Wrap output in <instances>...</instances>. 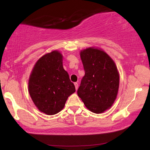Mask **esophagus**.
<instances>
[{
    "instance_id": "esophagus-1",
    "label": "esophagus",
    "mask_w": 150,
    "mask_h": 150,
    "mask_svg": "<svg viewBox=\"0 0 150 150\" xmlns=\"http://www.w3.org/2000/svg\"><path fill=\"white\" fill-rule=\"evenodd\" d=\"M74 85H75L76 89H77L78 87H79V84H78V83H74Z\"/></svg>"
}]
</instances>
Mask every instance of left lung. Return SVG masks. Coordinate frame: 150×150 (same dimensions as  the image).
I'll list each match as a JSON object with an SVG mask.
<instances>
[{
  "label": "left lung",
  "mask_w": 150,
  "mask_h": 150,
  "mask_svg": "<svg viewBox=\"0 0 150 150\" xmlns=\"http://www.w3.org/2000/svg\"><path fill=\"white\" fill-rule=\"evenodd\" d=\"M85 76L77 91L91 112L101 113L113 104L117 95L120 76L112 59L97 48H89L81 52Z\"/></svg>",
  "instance_id": "1"
}]
</instances>
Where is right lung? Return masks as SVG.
<instances>
[{"mask_svg": "<svg viewBox=\"0 0 150 150\" xmlns=\"http://www.w3.org/2000/svg\"><path fill=\"white\" fill-rule=\"evenodd\" d=\"M62 61L58 51L48 53L37 61L30 76V97L38 109L47 115L61 111L67 98L76 91Z\"/></svg>", "mask_w": 150, "mask_h": 150, "instance_id": "add662e5", "label": "right lung"}]
</instances>
